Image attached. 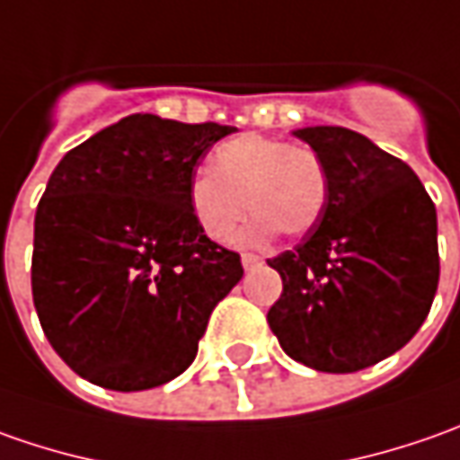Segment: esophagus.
I'll use <instances>...</instances> for the list:
<instances>
[{"mask_svg": "<svg viewBox=\"0 0 460 460\" xmlns=\"http://www.w3.org/2000/svg\"><path fill=\"white\" fill-rule=\"evenodd\" d=\"M242 264H244L246 272H252V270H257L261 264V260L257 254H242Z\"/></svg>", "mask_w": 460, "mask_h": 460, "instance_id": "obj_1", "label": "esophagus"}]
</instances>
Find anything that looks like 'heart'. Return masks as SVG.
Returning a JSON list of instances; mask_svg holds the SVG:
<instances>
[{"label": "heart", "mask_w": 460, "mask_h": 460, "mask_svg": "<svg viewBox=\"0 0 460 460\" xmlns=\"http://www.w3.org/2000/svg\"><path fill=\"white\" fill-rule=\"evenodd\" d=\"M328 175L323 160L300 145L261 135H242L211 155V170L193 175L188 185L190 214L208 239L229 244L246 206L257 218L249 239L261 242L278 231L300 236L323 214Z\"/></svg>", "instance_id": "heart-1"}]
</instances>
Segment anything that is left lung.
<instances>
[{
	"mask_svg": "<svg viewBox=\"0 0 460 460\" xmlns=\"http://www.w3.org/2000/svg\"><path fill=\"white\" fill-rule=\"evenodd\" d=\"M323 160L328 199L305 239L267 264L282 295L267 323L315 372L349 374L400 351L438 290V216L412 167L346 127L293 132Z\"/></svg>",
	"mask_w": 460,
	"mask_h": 460,
	"instance_id": "left-lung-1",
	"label": "left lung"
}]
</instances>
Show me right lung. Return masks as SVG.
Returning a JSON list of instances; mask_svg holds the SVG:
<instances>
[{
    "mask_svg": "<svg viewBox=\"0 0 460 460\" xmlns=\"http://www.w3.org/2000/svg\"><path fill=\"white\" fill-rule=\"evenodd\" d=\"M234 129L132 114L53 170L35 214L32 300L58 357L91 385L175 379L244 275L188 206L199 160Z\"/></svg>",
    "mask_w": 460,
    "mask_h": 460,
    "instance_id": "add662e5",
    "label": "right lung"
}]
</instances>
